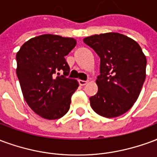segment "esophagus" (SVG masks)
Here are the masks:
<instances>
[{"label":"esophagus","mask_w":157,"mask_h":157,"mask_svg":"<svg viewBox=\"0 0 157 157\" xmlns=\"http://www.w3.org/2000/svg\"><path fill=\"white\" fill-rule=\"evenodd\" d=\"M87 83V81H83V80H79V84L81 86H85Z\"/></svg>","instance_id":"34e87169"}]
</instances>
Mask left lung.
<instances>
[{"instance_id": "8db88e82", "label": "left lung", "mask_w": 157, "mask_h": 157, "mask_svg": "<svg viewBox=\"0 0 157 157\" xmlns=\"http://www.w3.org/2000/svg\"><path fill=\"white\" fill-rule=\"evenodd\" d=\"M86 44L100 57L98 93L90 98L92 109L105 118H115L131 109L145 80L146 58L134 39L118 33L86 37Z\"/></svg>"}]
</instances>
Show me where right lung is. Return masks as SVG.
Wrapping results in <instances>:
<instances>
[{"label":"right lung","mask_w":157,"mask_h":157,"mask_svg":"<svg viewBox=\"0 0 157 157\" xmlns=\"http://www.w3.org/2000/svg\"><path fill=\"white\" fill-rule=\"evenodd\" d=\"M75 44L72 38L44 34L29 39L17 53V75L23 98L42 118L58 119L70 109L71 96L79 84L66 77L70 67L65 56ZM59 70L64 75H59Z\"/></svg>","instance_id":"add662e5"}]
</instances>
